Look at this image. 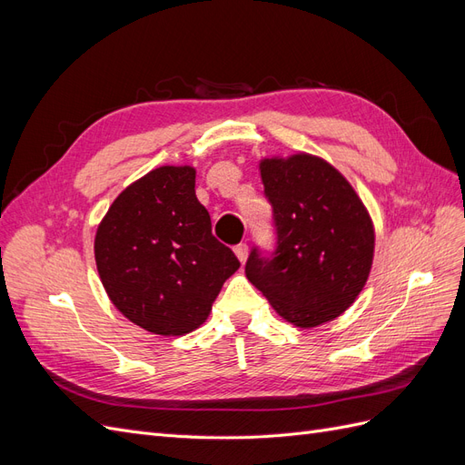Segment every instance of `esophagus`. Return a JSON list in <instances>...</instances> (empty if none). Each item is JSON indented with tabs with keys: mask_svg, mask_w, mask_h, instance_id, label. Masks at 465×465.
Masks as SVG:
<instances>
[{
	"mask_svg": "<svg viewBox=\"0 0 465 465\" xmlns=\"http://www.w3.org/2000/svg\"><path fill=\"white\" fill-rule=\"evenodd\" d=\"M234 254L238 256V260H241V262L244 263V262H246V258H248V246H246L244 242L236 244V246H234Z\"/></svg>",
	"mask_w": 465,
	"mask_h": 465,
	"instance_id": "esophagus-1",
	"label": "esophagus"
}]
</instances>
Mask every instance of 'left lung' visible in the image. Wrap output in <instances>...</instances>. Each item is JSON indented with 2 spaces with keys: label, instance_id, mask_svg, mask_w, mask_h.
Segmentation results:
<instances>
[{
  "label": "left lung",
  "instance_id": "obj_1",
  "mask_svg": "<svg viewBox=\"0 0 465 465\" xmlns=\"http://www.w3.org/2000/svg\"><path fill=\"white\" fill-rule=\"evenodd\" d=\"M263 195L272 203L275 246H254L246 277L279 316L314 328L343 314L371 273L372 221L349 182L312 154L265 159Z\"/></svg>",
  "mask_w": 465,
  "mask_h": 465
}]
</instances>
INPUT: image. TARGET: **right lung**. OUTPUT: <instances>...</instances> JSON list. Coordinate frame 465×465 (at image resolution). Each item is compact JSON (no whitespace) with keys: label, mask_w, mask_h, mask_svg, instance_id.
Returning <instances> with one entry per match:
<instances>
[{"label":"right lung","mask_w":465,"mask_h":465,"mask_svg":"<svg viewBox=\"0 0 465 465\" xmlns=\"http://www.w3.org/2000/svg\"><path fill=\"white\" fill-rule=\"evenodd\" d=\"M94 260L118 311L159 335H184L238 267L195 198V171L161 166L125 188L98 224Z\"/></svg>","instance_id":"1"}]
</instances>
